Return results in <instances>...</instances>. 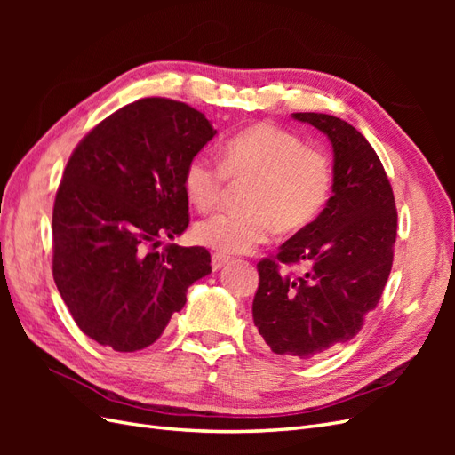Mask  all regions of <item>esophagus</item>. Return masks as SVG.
<instances>
[{
	"mask_svg": "<svg viewBox=\"0 0 455 455\" xmlns=\"http://www.w3.org/2000/svg\"><path fill=\"white\" fill-rule=\"evenodd\" d=\"M229 256H226V254H220V252H214L212 254V269L214 271H218V269H222L226 264H229Z\"/></svg>",
	"mask_w": 455,
	"mask_h": 455,
	"instance_id": "esophagus-1",
	"label": "esophagus"
}]
</instances>
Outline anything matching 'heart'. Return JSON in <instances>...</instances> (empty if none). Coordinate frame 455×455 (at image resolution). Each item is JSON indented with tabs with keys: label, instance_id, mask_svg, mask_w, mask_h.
<instances>
[{
	"label": "heart",
	"instance_id": "heart-1",
	"mask_svg": "<svg viewBox=\"0 0 455 455\" xmlns=\"http://www.w3.org/2000/svg\"><path fill=\"white\" fill-rule=\"evenodd\" d=\"M226 178L244 186L241 211H220L196 226V239L214 251L239 254L269 239L273 228L294 233L313 224L332 189V167L323 151L271 123L233 134L220 149V164L197 156L184 171V191L199 211L222 197Z\"/></svg>",
	"mask_w": 455,
	"mask_h": 455
}]
</instances>
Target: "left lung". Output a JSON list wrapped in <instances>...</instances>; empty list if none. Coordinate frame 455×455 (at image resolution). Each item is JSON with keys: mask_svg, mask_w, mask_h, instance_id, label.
<instances>
[{"mask_svg": "<svg viewBox=\"0 0 455 455\" xmlns=\"http://www.w3.org/2000/svg\"><path fill=\"white\" fill-rule=\"evenodd\" d=\"M328 136L334 151L332 197L313 224L258 264L252 316L273 353L313 359L353 339L376 309L393 266L395 197L374 148L347 121L292 114ZM307 267L301 278L281 265Z\"/></svg>", "mask_w": 455, "mask_h": 455, "instance_id": "left-lung-1", "label": "left lung"}]
</instances>
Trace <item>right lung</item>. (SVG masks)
Segmentation results:
<instances>
[{
	"instance_id": "1",
	"label": "right lung",
	"mask_w": 455,
	"mask_h": 455,
	"mask_svg": "<svg viewBox=\"0 0 455 455\" xmlns=\"http://www.w3.org/2000/svg\"><path fill=\"white\" fill-rule=\"evenodd\" d=\"M216 131L201 112L140 99L99 123L68 161L52 209V277L81 332L114 351L151 346L212 271L189 224L184 171Z\"/></svg>"
}]
</instances>
